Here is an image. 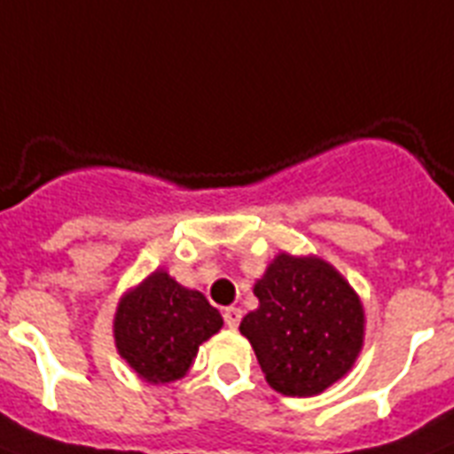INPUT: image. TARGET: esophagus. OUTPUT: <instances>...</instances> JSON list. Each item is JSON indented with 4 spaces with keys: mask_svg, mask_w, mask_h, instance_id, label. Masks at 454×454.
I'll use <instances>...</instances> for the list:
<instances>
[{
    "mask_svg": "<svg viewBox=\"0 0 454 454\" xmlns=\"http://www.w3.org/2000/svg\"><path fill=\"white\" fill-rule=\"evenodd\" d=\"M223 320H226V325L231 327V330H235L242 320V310L235 309V306H228V309L223 310Z\"/></svg>",
    "mask_w": 454,
    "mask_h": 454,
    "instance_id": "obj_1",
    "label": "esophagus"
}]
</instances>
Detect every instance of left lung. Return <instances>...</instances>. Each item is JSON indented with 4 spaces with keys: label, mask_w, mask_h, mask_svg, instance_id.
Instances as JSON below:
<instances>
[{
    "label": "left lung",
    "mask_w": 454,
    "mask_h": 454,
    "mask_svg": "<svg viewBox=\"0 0 454 454\" xmlns=\"http://www.w3.org/2000/svg\"><path fill=\"white\" fill-rule=\"evenodd\" d=\"M254 294L259 309L242 317L240 332L278 394H323L351 370L363 348L365 313L334 266L280 252Z\"/></svg>",
    "instance_id": "1"
}]
</instances>
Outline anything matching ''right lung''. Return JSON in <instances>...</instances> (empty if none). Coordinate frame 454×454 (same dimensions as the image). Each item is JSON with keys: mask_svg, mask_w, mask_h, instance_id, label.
I'll use <instances>...</instances> for the list:
<instances>
[{"mask_svg": "<svg viewBox=\"0 0 454 454\" xmlns=\"http://www.w3.org/2000/svg\"><path fill=\"white\" fill-rule=\"evenodd\" d=\"M221 325L223 317L202 292L157 269L120 299L113 332L117 351L141 380L169 384L191 370L200 344Z\"/></svg>", "mask_w": 454, "mask_h": 454, "instance_id": "add662e5", "label": "right lung"}]
</instances>
